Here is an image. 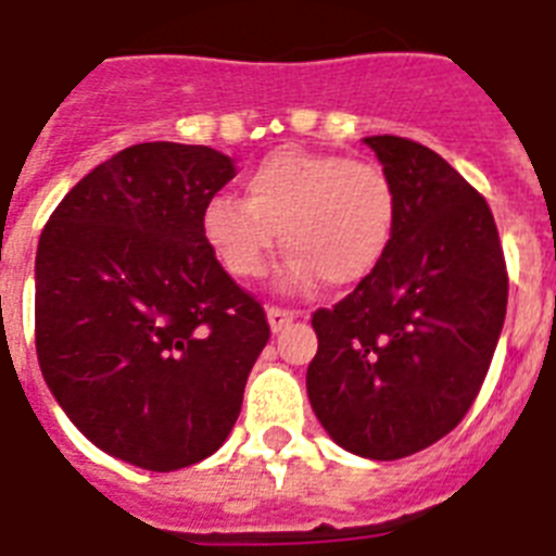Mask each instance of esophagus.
Segmentation results:
<instances>
[{"mask_svg": "<svg viewBox=\"0 0 556 556\" xmlns=\"http://www.w3.org/2000/svg\"><path fill=\"white\" fill-rule=\"evenodd\" d=\"M293 319H296V311L279 308V305H270V308H268L270 331H282V328H286V325H291Z\"/></svg>", "mask_w": 556, "mask_h": 556, "instance_id": "34e87169", "label": "esophagus"}]
</instances>
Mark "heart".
Masks as SVG:
<instances>
[{"label": "heart", "instance_id": "heart-1", "mask_svg": "<svg viewBox=\"0 0 556 556\" xmlns=\"http://www.w3.org/2000/svg\"><path fill=\"white\" fill-rule=\"evenodd\" d=\"M400 193L382 165L345 153L279 148L245 176V200L216 193L202 207V237L231 277L256 279L279 245L291 248L293 286L325 277L356 286L394 245Z\"/></svg>", "mask_w": 556, "mask_h": 556}]
</instances>
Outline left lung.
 <instances>
[{"mask_svg":"<svg viewBox=\"0 0 556 556\" xmlns=\"http://www.w3.org/2000/svg\"><path fill=\"white\" fill-rule=\"evenodd\" d=\"M400 193L394 245L333 308L314 311L308 400L333 442L400 459L454 431L480 394L508 305L489 202L440 153L365 139Z\"/></svg>","mask_w":556,"mask_h":556,"instance_id":"1","label":"left lung"}]
</instances>
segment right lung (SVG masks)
<instances>
[{
    "mask_svg": "<svg viewBox=\"0 0 556 556\" xmlns=\"http://www.w3.org/2000/svg\"><path fill=\"white\" fill-rule=\"evenodd\" d=\"M233 179L205 146L142 142L67 191L36 248V356L93 445L148 471L211 457L270 337L202 237Z\"/></svg>",
    "mask_w": 556,
    "mask_h": 556,
    "instance_id": "obj_1",
    "label": "right lung"
}]
</instances>
